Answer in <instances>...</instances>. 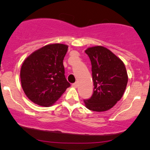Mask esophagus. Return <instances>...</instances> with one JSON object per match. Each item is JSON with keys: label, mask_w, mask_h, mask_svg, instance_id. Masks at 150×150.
<instances>
[{"label": "esophagus", "mask_w": 150, "mask_h": 150, "mask_svg": "<svg viewBox=\"0 0 150 150\" xmlns=\"http://www.w3.org/2000/svg\"><path fill=\"white\" fill-rule=\"evenodd\" d=\"M72 86H73L74 88H77V82H75V83L73 84V85H72Z\"/></svg>", "instance_id": "esophagus-1"}]
</instances>
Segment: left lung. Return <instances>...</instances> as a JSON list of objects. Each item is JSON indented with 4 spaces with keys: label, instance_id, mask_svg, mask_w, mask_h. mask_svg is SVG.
Segmentation results:
<instances>
[{
    "label": "left lung",
    "instance_id": "left-lung-1",
    "mask_svg": "<svg viewBox=\"0 0 150 150\" xmlns=\"http://www.w3.org/2000/svg\"><path fill=\"white\" fill-rule=\"evenodd\" d=\"M85 53L92 63L94 93L85 100L86 108L102 112L111 109L123 97L128 77L123 62L101 46L87 48Z\"/></svg>",
    "mask_w": 150,
    "mask_h": 150
}]
</instances>
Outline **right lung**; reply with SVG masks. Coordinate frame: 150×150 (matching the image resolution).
I'll return each instance as SVG.
<instances>
[{"instance_id": "right-lung-1", "label": "right lung", "mask_w": 150, "mask_h": 150, "mask_svg": "<svg viewBox=\"0 0 150 150\" xmlns=\"http://www.w3.org/2000/svg\"><path fill=\"white\" fill-rule=\"evenodd\" d=\"M68 49L63 44H50L36 50L23 61L20 70L22 87L34 104L52 106L70 86L63 63Z\"/></svg>"}]
</instances>
